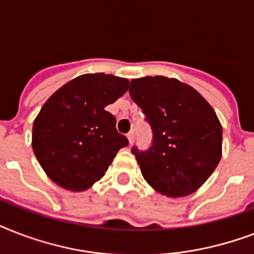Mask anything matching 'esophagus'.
Here are the masks:
<instances>
[{
	"instance_id": "1",
	"label": "esophagus",
	"mask_w": 254,
	"mask_h": 254,
	"mask_svg": "<svg viewBox=\"0 0 254 254\" xmlns=\"http://www.w3.org/2000/svg\"><path fill=\"white\" fill-rule=\"evenodd\" d=\"M127 137V141H129V143H130V145L134 142V133H133V131H130V133H129Z\"/></svg>"
}]
</instances>
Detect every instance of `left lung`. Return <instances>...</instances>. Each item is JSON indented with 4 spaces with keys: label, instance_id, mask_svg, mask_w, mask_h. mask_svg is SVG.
Listing matches in <instances>:
<instances>
[{
    "label": "left lung",
    "instance_id": "8db88e82",
    "mask_svg": "<svg viewBox=\"0 0 254 254\" xmlns=\"http://www.w3.org/2000/svg\"><path fill=\"white\" fill-rule=\"evenodd\" d=\"M129 93L153 131L147 150L131 147L145 181L169 197L196 191L221 158L223 129L212 107L192 87L165 76L133 79Z\"/></svg>",
    "mask_w": 254,
    "mask_h": 254
}]
</instances>
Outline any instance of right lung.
<instances>
[{"label": "right lung", "mask_w": 254, "mask_h": 254, "mask_svg": "<svg viewBox=\"0 0 254 254\" xmlns=\"http://www.w3.org/2000/svg\"><path fill=\"white\" fill-rule=\"evenodd\" d=\"M127 88L124 77L85 73L59 88L42 107L33 125V150L58 186L77 192L89 189L127 146L115 116L105 111Z\"/></svg>", "instance_id": "obj_1"}]
</instances>
